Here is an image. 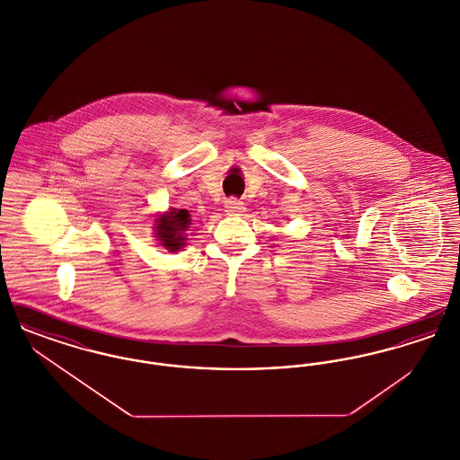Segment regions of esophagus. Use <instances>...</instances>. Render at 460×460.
<instances>
[{
    "instance_id": "obj_1",
    "label": "esophagus",
    "mask_w": 460,
    "mask_h": 460,
    "mask_svg": "<svg viewBox=\"0 0 460 460\" xmlns=\"http://www.w3.org/2000/svg\"><path fill=\"white\" fill-rule=\"evenodd\" d=\"M224 208H226V212L227 214H231V216H234V214H240L243 212V201H240L238 198H227L226 201H224Z\"/></svg>"
}]
</instances>
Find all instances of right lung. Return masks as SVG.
Returning <instances> with one entry per match:
<instances>
[{
    "label": "right lung",
    "instance_id": "obj_1",
    "mask_svg": "<svg viewBox=\"0 0 460 460\" xmlns=\"http://www.w3.org/2000/svg\"><path fill=\"white\" fill-rule=\"evenodd\" d=\"M156 234L162 241L164 246H167L169 250H179L184 244L182 233L188 229V226L191 224L188 210H172L167 216H162L156 220Z\"/></svg>",
    "mask_w": 460,
    "mask_h": 460
}]
</instances>
